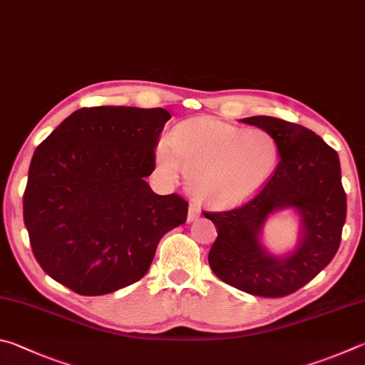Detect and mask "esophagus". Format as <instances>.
<instances>
[{
    "label": "esophagus",
    "instance_id": "obj_1",
    "mask_svg": "<svg viewBox=\"0 0 365 365\" xmlns=\"http://www.w3.org/2000/svg\"><path fill=\"white\" fill-rule=\"evenodd\" d=\"M200 216V210L195 205H189V213H187V222H192Z\"/></svg>",
    "mask_w": 365,
    "mask_h": 365
}]
</instances>
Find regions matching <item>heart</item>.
<instances>
[{
	"label": "heart",
	"instance_id": "heart-1",
	"mask_svg": "<svg viewBox=\"0 0 365 365\" xmlns=\"http://www.w3.org/2000/svg\"><path fill=\"white\" fill-rule=\"evenodd\" d=\"M157 168L175 181L179 168L189 192L213 208H231L257 195L279 162V145L269 133L245 130L212 117L179 125L155 149Z\"/></svg>",
	"mask_w": 365,
	"mask_h": 365
}]
</instances>
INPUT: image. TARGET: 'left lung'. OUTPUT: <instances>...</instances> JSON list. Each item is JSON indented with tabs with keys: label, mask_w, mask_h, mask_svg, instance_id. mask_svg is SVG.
Returning <instances> with one entry per match:
<instances>
[{
	"label": "left lung",
	"mask_w": 365,
	"mask_h": 365,
	"mask_svg": "<svg viewBox=\"0 0 365 365\" xmlns=\"http://www.w3.org/2000/svg\"><path fill=\"white\" fill-rule=\"evenodd\" d=\"M269 133L279 145L272 178L250 202L231 212L203 213L218 232L208 263L222 282L250 295L287 297L314 279L340 247L346 221L338 153L314 131L290 121L242 118ZM292 207L302 218L299 244L282 257L267 252L260 232L269 216Z\"/></svg>",
	"instance_id": "8db88e82"
}]
</instances>
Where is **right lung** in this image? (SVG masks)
Instances as JSON below:
<instances>
[{
    "label": "right lung",
    "instance_id": "1",
    "mask_svg": "<svg viewBox=\"0 0 365 365\" xmlns=\"http://www.w3.org/2000/svg\"><path fill=\"white\" fill-rule=\"evenodd\" d=\"M165 108H80L36 147L24 192V222L38 264L78 295L138 282L163 235L187 218V202L157 195Z\"/></svg>",
    "mask_w": 365,
    "mask_h": 365
}]
</instances>
